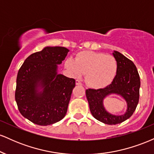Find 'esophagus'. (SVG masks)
<instances>
[{"instance_id": "esophagus-1", "label": "esophagus", "mask_w": 154, "mask_h": 154, "mask_svg": "<svg viewBox=\"0 0 154 154\" xmlns=\"http://www.w3.org/2000/svg\"><path fill=\"white\" fill-rule=\"evenodd\" d=\"M75 84L77 85H82V83H81L80 81L78 80V79H77V80L75 81Z\"/></svg>"}]
</instances>
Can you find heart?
Masks as SVG:
<instances>
[{
	"mask_svg": "<svg viewBox=\"0 0 154 154\" xmlns=\"http://www.w3.org/2000/svg\"><path fill=\"white\" fill-rule=\"evenodd\" d=\"M65 66L75 77L86 74V82L95 89L109 86L115 78L118 70L117 61L114 56L95 51L79 53L75 60L67 59Z\"/></svg>",
	"mask_w": 154,
	"mask_h": 154,
	"instance_id": "obj_1",
	"label": "heart"
}]
</instances>
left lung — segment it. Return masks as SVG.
Here are the masks:
<instances>
[{"label":"left lung","instance_id":"left-lung-1","mask_svg":"<svg viewBox=\"0 0 154 154\" xmlns=\"http://www.w3.org/2000/svg\"><path fill=\"white\" fill-rule=\"evenodd\" d=\"M113 56L118 63V70L113 82L100 89L86 90V97L92 115L106 125H116L125 121L133 114L139 101L140 79L135 65L121 53L114 51ZM111 94L120 95L127 103L126 112L122 116L108 112L103 106V99Z\"/></svg>","mask_w":154,"mask_h":154}]
</instances>
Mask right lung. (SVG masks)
Instances as JSON below:
<instances>
[{
  "label": "right lung",
  "instance_id": "add662e5",
  "mask_svg": "<svg viewBox=\"0 0 154 154\" xmlns=\"http://www.w3.org/2000/svg\"><path fill=\"white\" fill-rule=\"evenodd\" d=\"M69 49L45 47L26 58L17 77L15 100L19 112L41 126L59 122L66 114L75 79L58 73Z\"/></svg>",
  "mask_w": 154,
  "mask_h": 154
}]
</instances>
